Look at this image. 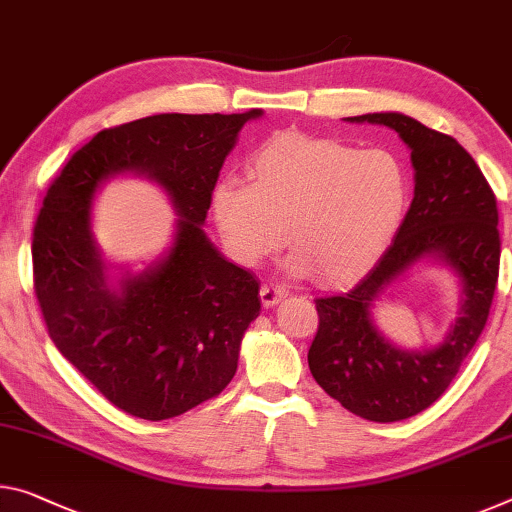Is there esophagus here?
Segmentation results:
<instances>
[{"instance_id":"esophagus-1","label":"esophagus","mask_w":512,"mask_h":512,"mask_svg":"<svg viewBox=\"0 0 512 512\" xmlns=\"http://www.w3.org/2000/svg\"><path fill=\"white\" fill-rule=\"evenodd\" d=\"M259 298H262L264 307H273V305H278L282 298H287V289L280 285H264L262 289H259Z\"/></svg>"}]
</instances>
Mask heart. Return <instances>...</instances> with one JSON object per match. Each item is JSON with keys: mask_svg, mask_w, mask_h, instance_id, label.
<instances>
[{"mask_svg": "<svg viewBox=\"0 0 512 512\" xmlns=\"http://www.w3.org/2000/svg\"><path fill=\"white\" fill-rule=\"evenodd\" d=\"M248 180L214 189L218 230L241 264L278 253L289 234L296 273L344 285L392 243L410 200L408 168L394 152L282 134L248 161Z\"/></svg>", "mask_w": 512, "mask_h": 512, "instance_id": "b5f03b06", "label": "heart"}]
</instances>
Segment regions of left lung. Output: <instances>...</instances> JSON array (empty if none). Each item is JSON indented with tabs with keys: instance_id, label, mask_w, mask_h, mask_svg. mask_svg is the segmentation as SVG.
Listing matches in <instances>:
<instances>
[{
	"instance_id": "1",
	"label": "left lung",
	"mask_w": 512,
	"mask_h": 512,
	"mask_svg": "<svg viewBox=\"0 0 512 512\" xmlns=\"http://www.w3.org/2000/svg\"><path fill=\"white\" fill-rule=\"evenodd\" d=\"M410 148L415 198L378 264L348 294L316 298L319 330L307 353L323 392L369 421H401L433 405L456 378L488 323L499 278L497 198L462 145L403 113H364ZM435 256L459 273L461 314L442 345L403 352L372 326L370 307L412 263Z\"/></svg>"
}]
</instances>
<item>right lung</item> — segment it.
Returning a JSON list of instances; mask_svg holds the SVG:
<instances>
[{"label":"right lung","instance_id":"1","mask_svg":"<svg viewBox=\"0 0 512 512\" xmlns=\"http://www.w3.org/2000/svg\"><path fill=\"white\" fill-rule=\"evenodd\" d=\"M246 113H159L97 132L47 189L34 225V289L63 358L127 415L161 421L223 392L259 282L202 232ZM120 172L165 186L178 215L169 253L113 290L90 232L99 186Z\"/></svg>","mask_w":512,"mask_h":512}]
</instances>
